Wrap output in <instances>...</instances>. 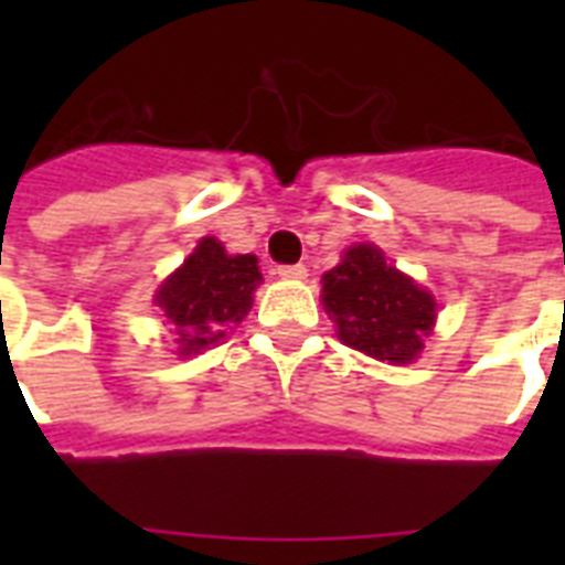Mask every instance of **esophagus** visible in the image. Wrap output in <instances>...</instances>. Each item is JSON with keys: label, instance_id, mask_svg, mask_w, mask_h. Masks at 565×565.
<instances>
[{"label": "esophagus", "instance_id": "obj_1", "mask_svg": "<svg viewBox=\"0 0 565 565\" xmlns=\"http://www.w3.org/2000/svg\"><path fill=\"white\" fill-rule=\"evenodd\" d=\"M278 275H281V278H287V281H305V278H308V266L305 264L281 266V269H278Z\"/></svg>", "mask_w": 565, "mask_h": 565}]
</instances>
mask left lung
Masks as SVG:
<instances>
[{"label":"left lung","instance_id":"8db88e82","mask_svg":"<svg viewBox=\"0 0 565 565\" xmlns=\"http://www.w3.org/2000/svg\"><path fill=\"white\" fill-rule=\"evenodd\" d=\"M322 305L340 343L395 366L419 358L437 322V299L370 243L343 252V260L322 275Z\"/></svg>","mask_w":565,"mask_h":565}]
</instances>
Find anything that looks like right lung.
<instances>
[{"label":"right lung","instance_id":"1","mask_svg":"<svg viewBox=\"0 0 565 565\" xmlns=\"http://www.w3.org/2000/svg\"><path fill=\"white\" fill-rule=\"evenodd\" d=\"M260 281L255 255H228L220 239H199L193 255L154 296L161 317L175 331V352L190 358L225 340L252 310Z\"/></svg>","mask_w":565,"mask_h":565}]
</instances>
